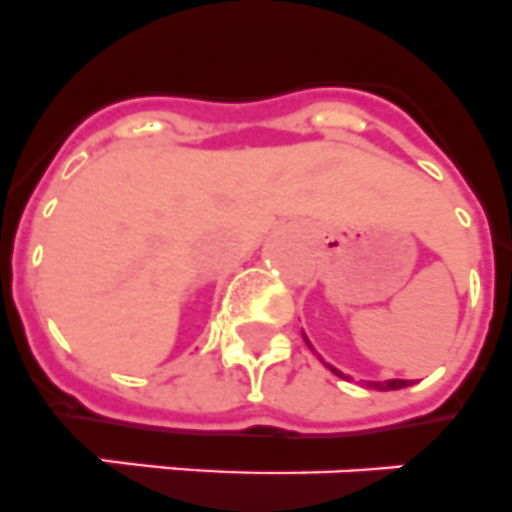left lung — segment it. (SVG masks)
I'll return each instance as SVG.
<instances>
[{
	"label": "left lung",
	"instance_id": "1",
	"mask_svg": "<svg viewBox=\"0 0 512 512\" xmlns=\"http://www.w3.org/2000/svg\"><path fill=\"white\" fill-rule=\"evenodd\" d=\"M330 372H336L338 377H343L338 369L330 367ZM409 385V380H388V382H369V388H375V390H398V388H406Z\"/></svg>",
	"mask_w": 512,
	"mask_h": 512
}]
</instances>
